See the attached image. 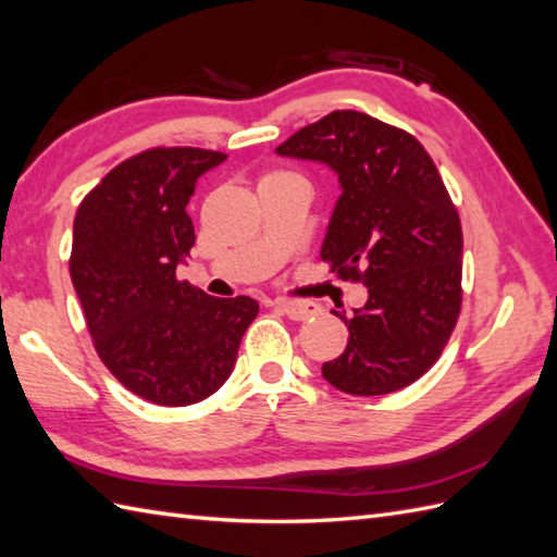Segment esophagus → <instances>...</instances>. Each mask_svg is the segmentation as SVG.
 <instances>
[{
    "mask_svg": "<svg viewBox=\"0 0 557 557\" xmlns=\"http://www.w3.org/2000/svg\"><path fill=\"white\" fill-rule=\"evenodd\" d=\"M276 309L293 321H305L309 317L319 314V305L309 300H276Z\"/></svg>",
    "mask_w": 557,
    "mask_h": 557,
    "instance_id": "34e87169",
    "label": "esophagus"
}]
</instances>
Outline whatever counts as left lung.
<instances>
[{"label":"left lung","instance_id":"1","mask_svg":"<svg viewBox=\"0 0 557 557\" xmlns=\"http://www.w3.org/2000/svg\"><path fill=\"white\" fill-rule=\"evenodd\" d=\"M276 151L321 160L343 196L321 260L369 300L347 325V347L321 373L347 395H389L437 363L463 305V232L437 165L413 134L359 111H333Z\"/></svg>","mask_w":557,"mask_h":557}]
</instances>
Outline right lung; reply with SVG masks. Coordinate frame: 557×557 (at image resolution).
I'll return each instance as SVG.
<instances>
[{
  "mask_svg": "<svg viewBox=\"0 0 557 557\" xmlns=\"http://www.w3.org/2000/svg\"><path fill=\"white\" fill-rule=\"evenodd\" d=\"M224 160L194 146L146 148L77 208L71 278L91 345L122 385L160 406L214 395L260 311L252 297H210L176 278L196 243L188 198L198 176Z\"/></svg>",
  "mask_w": 557,
  "mask_h": 557,
  "instance_id": "add662e5",
  "label": "right lung"
}]
</instances>
